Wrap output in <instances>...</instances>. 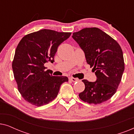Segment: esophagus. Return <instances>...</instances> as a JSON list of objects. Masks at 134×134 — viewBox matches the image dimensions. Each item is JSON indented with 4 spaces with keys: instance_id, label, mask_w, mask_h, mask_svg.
I'll return each mask as SVG.
<instances>
[{
    "instance_id": "1",
    "label": "esophagus",
    "mask_w": 134,
    "mask_h": 134,
    "mask_svg": "<svg viewBox=\"0 0 134 134\" xmlns=\"http://www.w3.org/2000/svg\"><path fill=\"white\" fill-rule=\"evenodd\" d=\"M69 80H71V81L73 82H77L79 81V79L77 78H74V77H69Z\"/></svg>"
}]
</instances>
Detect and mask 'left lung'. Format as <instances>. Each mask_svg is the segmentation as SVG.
<instances>
[{
	"label": "left lung",
	"mask_w": 134,
	"mask_h": 134,
	"mask_svg": "<svg viewBox=\"0 0 134 134\" xmlns=\"http://www.w3.org/2000/svg\"><path fill=\"white\" fill-rule=\"evenodd\" d=\"M72 37L84 52L87 63L93 67L95 82L82 80L85 88L79 94L89 104L107 101L116 93L124 71L123 54L119 44L100 29L85 28Z\"/></svg>",
	"instance_id": "obj_1"
}]
</instances>
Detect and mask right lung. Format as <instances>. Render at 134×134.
I'll return each mask as SVG.
<instances>
[{"instance_id": "obj_1", "label": "right lung", "mask_w": 134, "mask_h": 134, "mask_svg": "<svg viewBox=\"0 0 134 134\" xmlns=\"http://www.w3.org/2000/svg\"><path fill=\"white\" fill-rule=\"evenodd\" d=\"M71 33L43 29L22 38L15 51L12 68L18 88L32 105L47 104L57 96L60 86L68 81L66 76H54L44 65L53 63L58 46Z\"/></svg>"}]
</instances>
